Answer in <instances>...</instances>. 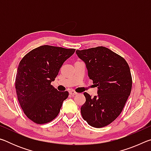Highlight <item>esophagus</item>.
Instances as JSON below:
<instances>
[{
    "label": "esophagus",
    "instance_id": "esophagus-1",
    "mask_svg": "<svg viewBox=\"0 0 151 151\" xmlns=\"http://www.w3.org/2000/svg\"><path fill=\"white\" fill-rule=\"evenodd\" d=\"M69 94H70V95L74 96V95H75V94H77V93H76V92H75V91L71 90V91H69Z\"/></svg>",
    "mask_w": 151,
    "mask_h": 151
}]
</instances>
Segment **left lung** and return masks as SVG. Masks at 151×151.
<instances>
[{
	"instance_id": "left-lung-1",
	"label": "left lung",
	"mask_w": 151,
	"mask_h": 151,
	"mask_svg": "<svg viewBox=\"0 0 151 151\" xmlns=\"http://www.w3.org/2000/svg\"><path fill=\"white\" fill-rule=\"evenodd\" d=\"M85 63L88 76L98 88L93 98L84 93L86 102L81 106L83 119L95 128L113 122L123 109L132 89V76L124 58L104 47L76 50Z\"/></svg>"
}]
</instances>
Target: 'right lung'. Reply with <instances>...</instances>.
I'll return each instance as SVG.
<instances>
[{"label":"right lung","instance_id":"obj_1","mask_svg":"<svg viewBox=\"0 0 151 151\" xmlns=\"http://www.w3.org/2000/svg\"><path fill=\"white\" fill-rule=\"evenodd\" d=\"M75 52V48L43 45L20 60L15 80L18 100L25 115L35 123H48L59 113L68 92L57 91L51 83Z\"/></svg>","mask_w":151,"mask_h":151}]
</instances>
